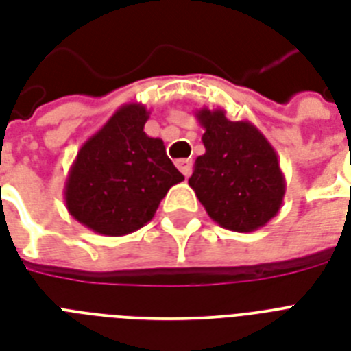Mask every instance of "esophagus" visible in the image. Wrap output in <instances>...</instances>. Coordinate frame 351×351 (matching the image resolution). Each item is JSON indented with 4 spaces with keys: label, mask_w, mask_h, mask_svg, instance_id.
I'll return each instance as SVG.
<instances>
[{
    "label": "esophagus",
    "mask_w": 351,
    "mask_h": 351,
    "mask_svg": "<svg viewBox=\"0 0 351 351\" xmlns=\"http://www.w3.org/2000/svg\"><path fill=\"white\" fill-rule=\"evenodd\" d=\"M191 165H193V160L189 158H182V160H176V167L180 169V173L184 176H189L191 175Z\"/></svg>",
    "instance_id": "obj_1"
}]
</instances>
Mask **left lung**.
<instances>
[{"label":"left lung","instance_id":"1","mask_svg":"<svg viewBox=\"0 0 351 351\" xmlns=\"http://www.w3.org/2000/svg\"><path fill=\"white\" fill-rule=\"evenodd\" d=\"M206 153L193 165L189 186L224 230L250 233L282 206L286 180L277 151L251 121H231L224 109H200Z\"/></svg>","mask_w":351,"mask_h":351}]
</instances>
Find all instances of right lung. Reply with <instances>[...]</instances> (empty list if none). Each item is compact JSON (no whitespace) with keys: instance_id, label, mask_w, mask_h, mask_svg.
<instances>
[{"instance_id":"add662e5","label":"right lung","mask_w":351,"mask_h":351,"mask_svg":"<svg viewBox=\"0 0 351 351\" xmlns=\"http://www.w3.org/2000/svg\"><path fill=\"white\" fill-rule=\"evenodd\" d=\"M149 111L125 104L95 132L71 165L63 197L80 224L106 237L140 230L184 180L160 138L143 132Z\"/></svg>"}]
</instances>
